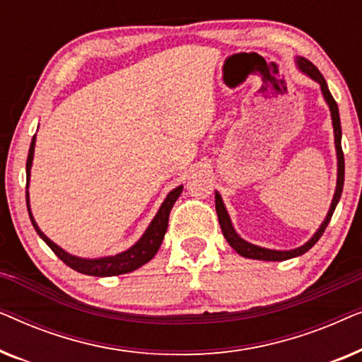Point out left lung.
<instances>
[{
	"mask_svg": "<svg viewBox=\"0 0 362 362\" xmlns=\"http://www.w3.org/2000/svg\"><path fill=\"white\" fill-rule=\"evenodd\" d=\"M295 64H296V67H298L300 72H303L305 76H308L311 78V81H315V82L320 83V88H321V93H323L325 102L328 103V107H329L331 122H333V132H334L336 160H338V180H336L334 196H333V201H331L329 211H328V214H326L325 221L321 222V226L318 227V230H316L315 234L311 235V239L308 242H305L303 245L296 247V249H291V250H274V249H265V247L250 244V242L244 240L239 234H237L235 229H234V226H232L229 212H227L226 206H224V201H222V197H221L219 192L216 191V212H217V217H219V224H221L222 234H224L226 240L229 242V245L232 247V249H234L239 255L245 257V259H255V260H265V262H281V260L293 259V257L303 255L305 252H308L311 247H313L316 242L320 240V237L323 235L325 229H326V227H328L329 221H331V216H333L336 206H338V202L341 199V192H343V185H344V155H343V150H341V122H339L338 103L334 102L333 95H331L329 88H328V86H326L325 77L321 76V72L313 66V64L308 61V59L296 57L295 59Z\"/></svg>",
	"mask_w": 362,
	"mask_h": 362,
	"instance_id": "obj_1",
	"label": "left lung"
}]
</instances>
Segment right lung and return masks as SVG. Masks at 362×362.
Returning a JSON list of instances; mask_svg holds the SVG:
<instances>
[{
    "label": "right lung",
    "instance_id": "1",
    "mask_svg": "<svg viewBox=\"0 0 362 362\" xmlns=\"http://www.w3.org/2000/svg\"><path fill=\"white\" fill-rule=\"evenodd\" d=\"M34 146H36V135L33 136L31 146H29V155L26 161V204H28V212L29 219H31L34 229L39 234V237L46 242V244L51 247V250L56 254L59 259H61L64 264L71 267L76 272H81V274L92 275V276H113V275H122L128 274V272H133L140 269L145 264H148L153 257L156 255L158 249H160L163 239H165L166 229H168V221H170V212L177 201V197L182 192V186H177L173 189L170 194L165 197L160 209H158L156 216L153 217L150 226L146 227V230L143 232V235L138 239L135 244H133L130 249L120 252V254L115 255H107V257H97V259H86V257H77L69 254L59 247L57 244L49 239V237L44 234V232L39 229V226L34 221L33 212H31V204H29V180H31V166L34 160Z\"/></svg>",
    "mask_w": 362,
    "mask_h": 362
}]
</instances>
